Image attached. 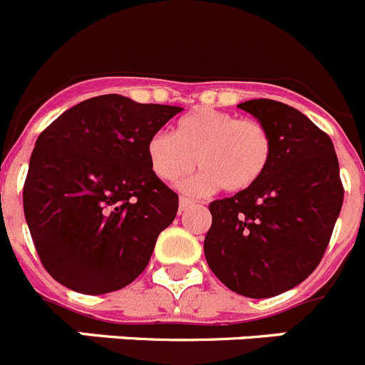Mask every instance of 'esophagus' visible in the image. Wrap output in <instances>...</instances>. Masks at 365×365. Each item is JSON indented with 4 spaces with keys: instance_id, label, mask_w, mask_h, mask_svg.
Wrapping results in <instances>:
<instances>
[{
    "instance_id": "1",
    "label": "esophagus",
    "mask_w": 365,
    "mask_h": 365,
    "mask_svg": "<svg viewBox=\"0 0 365 365\" xmlns=\"http://www.w3.org/2000/svg\"><path fill=\"white\" fill-rule=\"evenodd\" d=\"M195 205V200L190 199V197H180L179 199V210L180 212H185L186 208H190V206Z\"/></svg>"
}]
</instances>
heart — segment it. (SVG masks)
I'll return each mask as SVG.
<instances>
[{"mask_svg": "<svg viewBox=\"0 0 365 365\" xmlns=\"http://www.w3.org/2000/svg\"><path fill=\"white\" fill-rule=\"evenodd\" d=\"M150 168L165 182L186 177L195 165L202 173L185 180L190 192H246L272 163L273 139L257 119H237L215 108H197L177 123L175 135L157 132L146 145Z\"/></svg>", "mask_w": 365, "mask_h": 365, "instance_id": "obj_1", "label": "heart"}]
</instances>
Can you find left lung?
Instances as JSON below:
<instances>
[{
	"mask_svg": "<svg viewBox=\"0 0 365 365\" xmlns=\"http://www.w3.org/2000/svg\"><path fill=\"white\" fill-rule=\"evenodd\" d=\"M239 108L269 130L272 163L255 186L210 202L205 255L232 292L267 299L315 272L342 208L344 186L333 141L302 112L273 99Z\"/></svg>",
	"mask_w": 365,
	"mask_h": 365,
	"instance_id": "1",
	"label": "left lung"
}]
</instances>
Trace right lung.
<instances>
[{
  "label": "right lung",
  "instance_id": "add662e5",
  "mask_svg": "<svg viewBox=\"0 0 365 365\" xmlns=\"http://www.w3.org/2000/svg\"><path fill=\"white\" fill-rule=\"evenodd\" d=\"M180 110L108 93L72 106L39 133L23 210L53 280L103 295L145 272L179 208L177 193L153 175L146 145Z\"/></svg>",
  "mask_w": 365,
  "mask_h": 365
}]
</instances>
